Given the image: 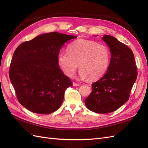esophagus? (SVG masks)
Returning <instances> with one entry per match:
<instances>
[{
    "label": "esophagus",
    "mask_w": 148,
    "mask_h": 148,
    "mask_svg": "<svg viewBox=\"0 0 148 148\" xmlns=\"http://www.w3.org/2000/svg\"><path fill=\"white\" fill-rule=\"evenodd\" d=\"M79 84H78V83H75V82H73V86H79Z\"/></svg>",
    "instance_id": "esophagus-1"
}]
</instances>
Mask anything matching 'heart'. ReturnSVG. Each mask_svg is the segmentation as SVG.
I'll return each mask as SVG.
<instances>
[{"label":"heart","mask_w":148,"mask_h":148,"mask_svg":"<svg viewBox=\"0 0 148 148\" xmlns=\"http://www.w3.org/2000/svg\"><path fill=\"white\" fill-rule=\"evenodd\" d=\"M110 60L111 52L106 45L85 39L70 44L69 51H61L57 57L58 64L67 77H73L79 64L80 77H89L92 80L100 78L106 73Z\"/></svg>","instance_id":"obj_1"}]
</instances>
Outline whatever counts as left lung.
<instances>
[{
	"label": "left lung",
	"mask_w": 148,
	"mask_h": 148,
	"mask_svg": "<svg viewBox=\"0 0 148 148\" xmlns=\"http://www.w3.org/2000/svg\"><path fill=\"white\" fill-rule=\"evenodd\" d=\"M102 39L110 48V64L104 75L92 84V92L84 103L94 112L107 114L128 100L138 73L130 49L112 36L104 35Z\"/></svg>",
	"instance_id": "1"
}]
</instances>
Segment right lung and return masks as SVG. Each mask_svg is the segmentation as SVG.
Returning a JSON list of instances; mask_svg holds the SVG:
<instances>
[{
  "label": "right lung",
  "mask_w": 148,
  "mask_h": 148,
  "mask_svg": "<svg viewBox=\"0 0 148 148\" xmlns=\"http://www.w3.org/2000/svg\"><path fill=\"white\" fill-rule=\"evenodd\" d=\"M77 36L57 32L40 34L21 43L13 53L9 77L17 99L34 113L49 114L63 102L65 89L72 86L58 64L64 44Z\"/></svg>",
  "instance_id": "right-lung-1"
}]
</instances>
